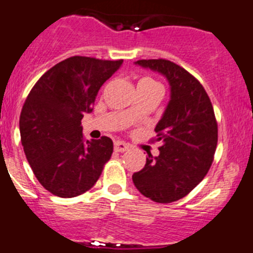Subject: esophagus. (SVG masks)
I'll list each match as a JSON object with an SVG mask.
<instances>
[{"label":"esophagus","instance_id":"esophagus-1","mask_svg":"<svg viewBox=\"0 0 253 253\" xmlns=\"http://www.w3.org/2000/svg\"><path fill=\"white\" fill-rule=\"evenodd\" d=\"M128 148H129V146L127 143H125V142H121V141H116L115 142V144H114V149L116 152H126V151H128Z\"/></svg>","mask_w":253,"mask_h":253}]
</instances>
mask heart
Returning <instances> with one entry per match:
<instances>
[{"label":"heart","mask_w":253,"mask_h":253,"mask_svg":"<svg viewBox=\"0 0 253 253\" xmlns=\"http://www.w3.org/2000/svg\"><path fill=\"white\" fill-rule=\"evenodd\" d=\"M139 83H156V82H154V80H152V79H143V80H141Z\"/></svg>","instance_id":"1"}]
</instances>
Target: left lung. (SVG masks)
Segmentation results:
<instances>
[{
	"mask_svg": "<svg viewBox=\"0 0 253 253\" xmlns=\"http://www.w3.org/2000/svg\"><path fill=\"white\" fill-rule=\"evenodd\" d=\"M158 72L170 86V100L157 124L159 156L147 157L146 166L132 175L139 193L156 203L176 202L204 179L214 161L217 122L203 85L184 68L166 59L137 60Z\"/></svg>",
	"mask_w": 253,
	"mask_h": 253,
	"instance_id": "left-lung-1",
	"label": "left lung"
}]
</instances>
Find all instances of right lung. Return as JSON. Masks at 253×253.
Returning a JSON list of instances; mask_svg holds the SVG:
<instances>
[{
    "label": "right lung",
    "instance_id": "add662e5",
    "mask_svg": "<svg viewBox=\"0 0 253 253\" xmlns=\"http://www.w3.org/2000/svg\"><path fill=\"white\" fill-rule=\"evenodd\" d=\"M122 61L70 56L44 73L27 96L19 117L21 141L34 175L51 194H84L111 158V138L85 141L82 120Z\"/></svg>",
    "mask_w": 253,
    "mask_h": 253
}]
</instances>
